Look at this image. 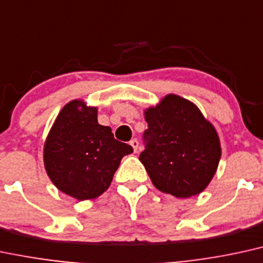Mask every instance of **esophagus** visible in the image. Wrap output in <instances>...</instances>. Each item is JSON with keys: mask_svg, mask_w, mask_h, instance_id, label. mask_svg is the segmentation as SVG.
Masks as SVG:
<instances>
[{"mask_svg": "<svg viewBox=\"0 0 263 263\" xmlns=\"http://www.w3.org/2000/svg\"><path fill=\"white\" fill-rule=\"evenodd\" d=\"M129 144L132 145V148H134V152L136 153V152H137V149H138V141L137 140H131V141H129Z\"/></svg>", "mask_w": 263, "mask_h": 263, "instance_id": "obj_1", "label": "esophagus"}]
</instances>
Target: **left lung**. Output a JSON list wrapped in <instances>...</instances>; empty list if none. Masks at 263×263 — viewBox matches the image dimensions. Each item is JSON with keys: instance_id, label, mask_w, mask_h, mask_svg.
I'll return each mask as SVG.
<instances>
[{"instance_id": "left-lung-1", "label": "left lung", "mask_w": 263, "mask_h": 263, "mask_svg": "<svg viewBox=\"0 0 263 263\" xmlns=\"http://www.w3.org/2000/svg\"><path fill=\"white\" fill-rule=\"evenodd\" d=\"M144 119L148 128L140 160L153 185L178 198L201 194L222 156L216 127L197 105L176 94L147 107Z\"/></svg>"}]
</instances>
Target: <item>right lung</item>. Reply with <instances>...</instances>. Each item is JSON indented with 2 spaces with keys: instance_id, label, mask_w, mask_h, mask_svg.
Masks as SVG:
<instances>
[{
  "instance_id": "right-lung-1",
  "label": "right lung",
  "mask_w": 263,
  "mask_h": 263,
  "mask_svg": "<svg viewBox=\"0 0 263 263\" xmlns=\"http://www.w3.org/2000/svg\"><path fill=\"white\" fill-rule=\"evenodd\" d=\"M129 144L114 138L109 126L99 125L98 107L74 99L59 112L44 143V165L63 194L78 201L94 200L109 189Z\"/></svg>"
}]
</instances>
